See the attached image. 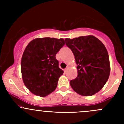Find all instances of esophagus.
Listing matches in <instances>:
<instances>
[{
  "instance_id": "esophagus-1",
  "label": "esophagus",
  "mask_w": 124,
  "mask_h": 124,
  "mask_svg": "<svg viewBox=\"0 0 124 124\" xmlns=\"http://www.w3.org/2000/svg\"><path fill=\"white\" fill-rule=\"evenodd\" d=\"M69 68H70V67H69V66H68V67H67V68H66L64 70V71H65V72H67V71H68V69H69Z\"/></svg>"
}]
</instances>
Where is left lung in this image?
Masks as SVG:
<instances>
[{
	"instance_id": "1",
	"label": "left lung",
	"mask_w": 124,
	"mask_h": 124,
	"mask_svg": "<svg viewBox=\"0 0 124 124\" xmlns=\"http://www.w3.org/2000/svg\"><path fill=\"white\" fill-rule=\"evenodd\" d=\"M65 43L72 50L77 65L78 76L70 81L71 87L85 97L95 94L105 85L110 72L106 47L93 35L66 38Z\"/></svg>"
}]
</instances>
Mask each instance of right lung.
<instances>
[{"instance_id": "add662e5", "label": "right lung", "mask_w": 124, "mask_h": 124, "mask_svg": "<svg viewBox=\"0 0 124 124\" xmlns=\"http://www.w3.org/2000/svg\"><path fill=\"white\" fill-rule=\"evenodd\" d=\"M65 43L62 38H38L25 48L21 61L22 79L35 95L46 97L56 89L59 78L63 73L56 54Z\"/></svg>"}]
</instances>
